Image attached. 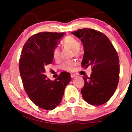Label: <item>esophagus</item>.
<instances>
[{
	"mask_svg": "<svg viewBox=\"0 0 132 132\" xmlns=\"http://www.w3.org/2000/svg\"><path fill=\"white\" fill-rule=\"evenodd\" d=\"M70 76H71V78H75V77H76L77 76L76 75H75V74H71Z\"/></svg>",
	"mask_w": 132,
	"mask_h": 132,
	"instance_id": "1",
	"label": "esophagus"
}]
</instances>
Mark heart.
<instances>
[{
    "instance_id": "1",
    "label": "heart",
    "mask_w": 132,
    "mask_h": 132,
    "mask_svg": "<svg viewBox=\"0 0 132 132\" xmlns=\"http://www.w3.org/2000/svg\"><path fill=\"white\" fill-rule=\"evenodd\" d=\"M62 44L64 47L71 49L73 51V54L76 57H79L81 54V50L80 47V44L77 39L71 36H68L63 39ZM52 56L53 59L56 61L60 58V50L59 48L56 47L53 50ZM76 64V62L74 61H67L62 63V68L63 70L70 71L73 69V66Z\"/></svg>"
}]
</instances>
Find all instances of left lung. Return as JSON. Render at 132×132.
I'll return each mask as SVG.
<instances>
[{"instance_id":"1","label":"left lung","mask_w":132,"mask_h":132,"mask_svg":"<svg viewBox=\"0 0 132 132\" xmlns=\"http://www.w3.org/2000/svg\"><path fill=\"white\" fill-rule=\"evenodd\" d=\"M71 34L83 45L82 67L92 66L90 77H82V98L93 105L105 103L113 95L119 82V59L117 51L108 38L98 31L83 28Z\"/></svg>"}]
</instances>
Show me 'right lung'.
Here are the masks:
<instances>
[{
    "instance_id": "add662e5",
    "label": "right lung",
    "mask_w": 132,
    "mask_h": 132,
    "mask_svg": "<svg viewBox=\"0 0 132 132\" xmlns=\"http://www.w3.org/2000/svg\"><path fill=\"white\" fill-rule=\"evenodd\" d=\"M64 32H42L33 35L24 45L19 62L24 88L32 102L39 108L52 110L62 100L70 74L63 71L54 81L44 74L53 61L52 51Z\"/></svg>"
}]
</instances>
